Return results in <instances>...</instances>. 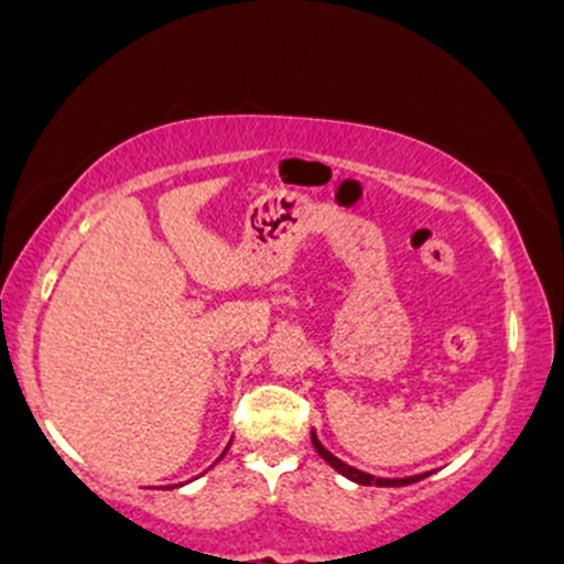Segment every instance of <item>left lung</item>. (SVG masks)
Wrapping results in <instances>:
<instances>
[{"label": "left lung", "mask_w": 564, "mask_h": 564, "mask_svg": "<svg viewBox=\"0 0 564 564\" xmlns=\"http://www.w3.org/2000/svg\"><path fill=\"white\" fill-rule=\"evenodd\" d=\"M312 444H314V449H317L319 457H323L325 463L330 465V468H336L338 474L347 476L349 481L362 484V487H405V484H414V481H420V478L430 476V474H420V476H409V478H377V476H371V474H362V470L352 468V465L341 463V459H338V457H333V454L325 449L323 444H319V438H317V433H314V430H312Z\"/></svg>", "instance_id": "obj_1"}]
</instances>
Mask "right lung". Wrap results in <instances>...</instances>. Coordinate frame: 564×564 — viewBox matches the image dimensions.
<instances>
[{
  "label": "right lung",
  "instance_id": "1",
  "mask_svg": "<svg viewBox=\"0 0 564 564\" xmlns=\"http://www.w3.org/2000/svg\"><path fill=\"white\" fill-rule=\"evenodd\" d=\"M223 454H226V452H223ZM223 454H220V457H223Z\"/></svg>",
  "mask_w": 564,
  "mask_h": 564
}]
</instances>
